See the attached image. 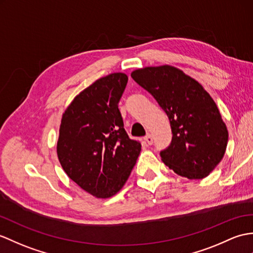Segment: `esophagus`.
<instances>
[{
    "label": "esophagus",
    "mask_w": 253,
    "mask_h": 253,
    "mask_svg": "<svg viewBox=\"0 0 253 253\" xmlns=\"http://www.w3.org/2000/svg\"><path fill=\"white\" fill-rule=\"evenodd\" d=\"M144 141L148 145H151L152 143H153V137H152V134H150V133L146 134V136L144 137Z\"/></svg>",
    "instance_id": "esophagus-1"
}]
</instances>
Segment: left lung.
I'll use <instances>...</instances> for the list:
<instances>
[{"label": "left lung", "instance_id": "1", "mask_svg": "<svg viewBox=\"0 0 253 253\" xmlns=\"http://www.w3.org/2000/svg\"><path fill=\"white\" fill-rule=\"evenodd\" d=\"M131 78L167 114L172 139L161 157L187 179H204L224 156L228 132L213 99L196 80L171 66L148 67Z\"/></svg>", "mask_w": 253, "mask_h": 253}]
</instances>
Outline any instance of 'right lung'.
I'll return each mask as SVG.
<instances>
[{"label":"right lung","mask_w":253,"mask_h":253,"mask_svg":"<svg viewBox=\"0 0 253 253\" xmlns=\"http://www.w3.org/2000/svg\"><path fill=\"white\" fill-rule=\"evenodd\" d=\"M127 81L124 73L97 80L62 115L58 158L68 177L98 198L124 186L141 151L139 141L128 137L119 110Z\"/></svg>","instance_id":"obj_1"}]
</instances>
